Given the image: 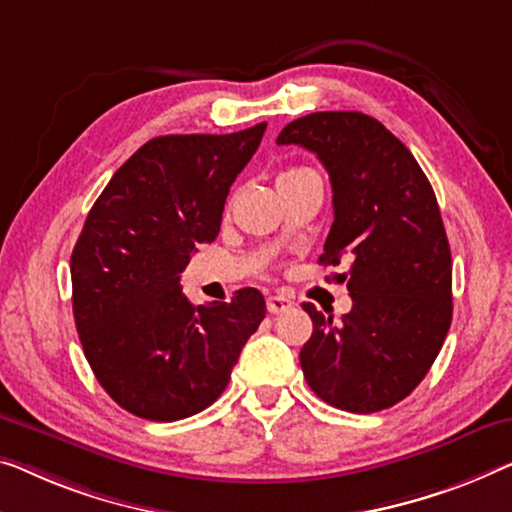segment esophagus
I'll use <instances>...</instances> for the list:
<instances>
[{"instance_id": "obj_1", "label": "esophagus", "mask_w": 512, "mask_h": 512, "mask_svg": "<svg viewBox=\"0 0 512 512\" xmlns=\"http://www.w3.org/2000/svg\"><path fill=\"white\" fill-rule=\"evenodd\" d=\"M292 305H294L292 299H287V296H280V294L269 296V299H266V308H269L271 315H278V312H285V310L292 308Z\"/></svg>"}]
</instances>
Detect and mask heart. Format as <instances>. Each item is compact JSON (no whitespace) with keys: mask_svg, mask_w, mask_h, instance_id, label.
<instances>
[{"mask_svg":"<svg viewBox=\"0 0 512 512\" xmlns=\"http://www.w3.org/2000/svg\"><path fill=\"white\" fill-rule=\"evenodd\" d=\"M305 172H312V170H308V167H292V170L282 172L280 177H294V174H305ZM280 177H278V179H280Z\"/></svg>","mask_w":512,"mask_h":512,"instance_id":"heart-1","label":"heart"}]
</instances>
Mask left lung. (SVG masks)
<instances>
[{"mask_svg":"<svg viewBox=\"0 0 512 512\" xmlns=\"http://www.w3.org/2000/svg\"><path fill=\"white\" fill-rule=\"evenodd\" d=\"M278 144L317 154L331 177L335 218L319 262L352 259V310L340 322L303 303L305 381L354 414L393 407L432 368L453 319L451 246L434 190L411 151L363 112L294 119Z\"/></svg>","mask_w":512,"mask_h":512,"instance_id":"1","label":"left lung"}]
</instances>
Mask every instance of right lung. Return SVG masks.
<instances>
[{
	"mask_svg": "<svg viewBox=\"0 0 512 512\" xmlns=\"http://www.w3.org/2000/svg\"><path fill=\"white\" fill-rule=\"evenodd\" d=\"M266 124L230 135H163L114 172L71 255L73 315L105 393L170 423L207 409L266 315L255 287L230 303H190L179 273L211 243L230 186Z\"/></svg>",
	"mask_w": 512,
	"mask_h": 512,
	"instance_id": "right-lung-1",
	"label": "right lung"
}]
</instances>
